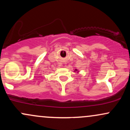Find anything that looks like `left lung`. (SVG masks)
<instances>
[{
  "label": "left lung",
  "mask_w": 130,
  "mask_h": 130,
  "mask_svg": "<svg viewBox=\"0 0 130 130\" xmlns=\"http://www.w3.org/2000/svg\"><path fill=\"white\" fill-rule=\"evenodd\" d=\"M74 71H77V73H78V71L76 69H75V70H74Z\"/></svg>",
  "instance_id": "left-lung-1"
}]
</instances>
